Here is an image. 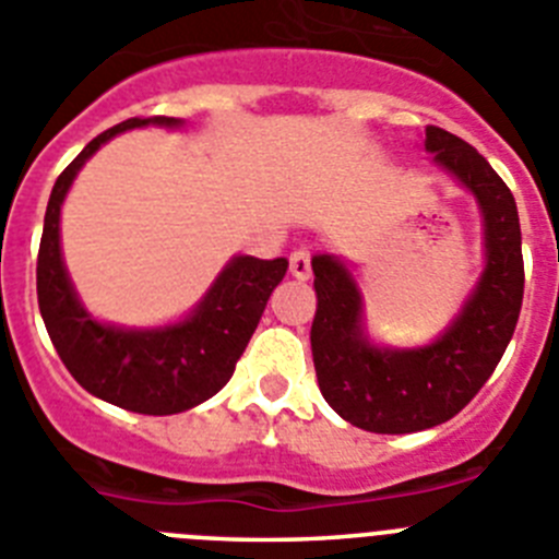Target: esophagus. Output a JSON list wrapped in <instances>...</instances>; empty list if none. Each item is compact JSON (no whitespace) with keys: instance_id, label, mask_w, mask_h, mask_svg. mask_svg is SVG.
<instances>
[{"instance_id":"obj_1","label":"esophagus","mask_w":559,"mask_h":559,"mask_svg":"<svg viewBox=\"0 0 559 559\" xmlns=\"http://www.w3.org/2000/svg\"><path fill=\"white\" fill-rule=\"evenodd\" d=\"M289 273L298 281H306L311 275V255L306 248H298L289 255Z\"/></svg>"}]
</instances>
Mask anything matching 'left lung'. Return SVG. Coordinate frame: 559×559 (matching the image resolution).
Masks as SVG:
<instances>
[{
  "label": "left lung",
  "mask_w": 559,
  "mask_h": 559,
  "mask_svg": "<svg viewBox=\"0 0 559 559\" xmlns=\"http://www.w3.org/2000/svg\"><path fill=\"white\" fill-rule=\"evenodd\" d=\"M426 150L474 194L485 217L487 264L454 323L426 348H379L361 325L356 281L334 255H314L317 311L311 356L331 409L376 435H409L465 409L504 356L524 300L515 198L460 135L426 128Z\"/></svg>",
  "instance_id": "8db88e82"
}]
</instances>
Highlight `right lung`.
<instances>
[{
  "label": "right lung",
  "instance_id": "add662e5",
  "mask_svg": "<svg viewBox=\"0 0 559 559\" xmlns=\"http://www.w3.org/2000/svg\"><path fill=\"white\" fill-rule=\"evenodd\" d=\"M144 124L178 128L180 119H128L92 139L58 175L44 217L35 284L49 340L83 390L128 412L175 415L203 404L228 384L289 261L234 255L198 309L167 329L135 331L97 323L78 300L63 267L60 205L85 160L117 133Z\"/></svg>",
  "mask_w": 559,
  "mask_h": 559
}]
</instances>
